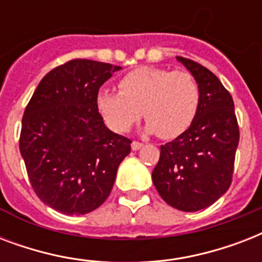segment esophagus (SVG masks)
<instances>
[{
  "label": "esophagus",
  "mask_w": 262,
  "mask_h": 262,
  "mask_svg": "<svg viewBox=\"0 0 262 262\" xmlns=\"http://www.w3.org/2000/svg\"><path fill=\"white\" fill-rule=\"evenodd\" d=\"M141 147H143V143H140V141H133V143H132V149H133V151H139Z\"/></svg>",
  "instance_id": "obj_1"
}]
</instances>
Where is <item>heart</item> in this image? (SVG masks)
<instances>
[{
	"instance_id": "1",
	"label": "heart",
	"mask_w": 262,
	"mask_h": 262,
	"mask_svg": "<svg viewBox=\"0 0 262 262\" xmlns=\"http://www.w3.org/2000/svg\"><path fill=\"white\" fill-rule=\"evenodd\" d=\"M119 91L100 90L96 95L99 114L117 133L130 130L144 114L148 132L175 139L190 126L199 108V84L186 71L137 68L121 79Z\"/></svg>"
}]
</instances>
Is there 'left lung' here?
<instances>
[{"label": "left lung", "instance_id": "1", "mask_svg": "<svg viewBox=\"0 0 262 262\" xmlns=\"http://www.w3.org/2000/svg\"><path fill=\"white\" fill-rule=\"evenodd\" d=\"M199 84L200 102L189 129L160 147L152 181L172 208L195 212L209 207L231 185L239 143L232 96L203 65L177 57Z\"/></svg>", "mask_w": 262, "mask_h": 262}]
</instances>
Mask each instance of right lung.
Masks as SVG:
<instances>
[{
    "label": "right lung",
    "mask_w": 262,
    "mask_h": 262,
    "mask_svg": "<svg viewBox=\"0 0 262 262\" xmlns=\"http://www.w3.org/2000/svg\"><path fill=\"white\" fill-rule=\"evenodd\" d=\"M121 67L72 59L47 73L27 104L20 154L43 203L67 215H85L110 194L132 140L111 132L96 95Z\"/></svg>",
    "instance_id": "right-lung-1"
}]
</instances>
